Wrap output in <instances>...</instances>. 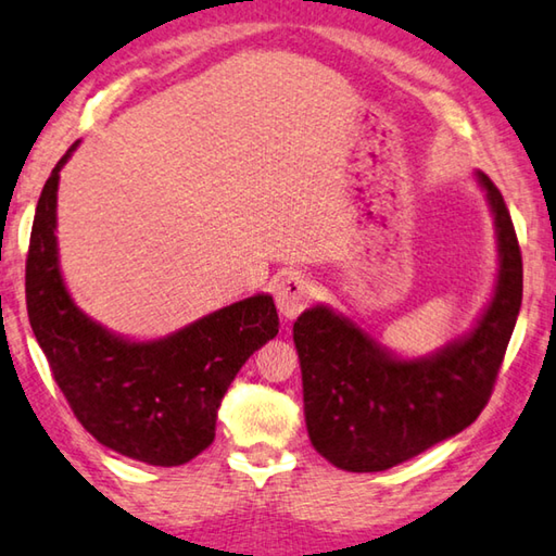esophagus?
<instances>
[{"mask_svg":"<svg viewBox=\"0 0 556 556\" xmlns=\"http://www.w3.org/2000/svg\"><path fill=\"white\" fill-rule=\"evenodd\" d=\"M313 293L315 288L305 276H300V273H288V276L280 278L276 286L278 313L286 319H295L307 307Z\"/></svg>","mask_w":556,"mask_h":556,"instance_id":"1","label":"esophagus"}]
</instances>
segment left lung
<instances>
[{
    "label": "left lung",
    "instance_id": "left-lung-1",
    "mask_svg": "<svg viewBox=\"0 0 556 556\" xmlns=\"http://www.w3.org/2000/svg\"><path fill=\"white\" fill-rule=\"evenodd\" d=\"M498 280L469 334L430 356L401 358L327 305L293 325L307 434L337 469L386 471L466 430L489 403L522 303V256L510 212L485 173Z\"/></svg>",
    "mask_w": 556,
    "mask_h": 556
}]
</instances>
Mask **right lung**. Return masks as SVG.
I'll return each mask as SVG.
<instances>
[{
	"label": "right lung",
	"mask_w": 556,
	"mask_h": 556,
	"mask_svg": "<svg viewBox=\"0 0 556 556\" xmlns=\"http://www.w3.org/2000/svg\"><path fill=\"white\" fill-rule=\"evenodd\" d=\"M55 163L36 204L26 258L28 323L77 420L112 452L151 466H180L207 450L224 393L247 358L278 334L266 293L200 317L163 339L134 342L87 317L58 263Z\"/></svg>",
	"instance_id": "obj_1"
}]
</instances>
